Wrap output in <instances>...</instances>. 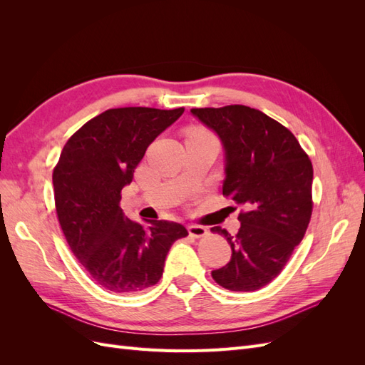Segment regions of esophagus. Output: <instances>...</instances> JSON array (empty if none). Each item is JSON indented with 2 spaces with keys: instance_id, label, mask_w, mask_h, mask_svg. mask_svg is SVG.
Here are the masks:
<instances>
[{
  "instance_id": "obj_1",
  "label": "esophagus",
  "mask_w": 365,
  "mask_h": 365,
  "mask_svg": "<svg viewBox=\"0 0 365 365\" xmlns=\"http://www.w3.org/2000/svg\"><path fill=\"white\" fill-rule=\"evenodd\" d=\"M187 230H189V235L193 236V237H202L207 235V228L202 227V225H196V224H192L187 227Z\"/></svg>"
}]
</instances>
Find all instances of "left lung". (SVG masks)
<instances>
[{
  "label": "left lung",
  "instance_id": "left-lung-1",
  "mask_svg": "<svg viewBox=\"0 0 365 365\" xmlns=\"http://www.w3.org/2000/svg\"><path fill=\"white\" fill-rule=\"evenodd\" d=\"M219 137L225 157L222 193L245 208L227 237L231 259L212 271L228 291L251 292L272 282L300 244L312 215V163L292 132L244 105L190 111Z\"/></svg>",
  "mask_w": 365,
  "mask_h": 365
}]
</instances>
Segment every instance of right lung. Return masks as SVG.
<instances>
[{"label":"right lung","mask_w":365,"mask_h":365,"mask_svg":"<svg viewBox=\"0 0 365 365\" xmlns=\"http://www.w3.org/2000/svg\"><path fill=\"white\" fill-rule=\"evenodd\" d=\"M184 113L178 109L117 108L91 118L63 146L53 172L54 202L68 245L93 280L106 291L140 292L163 275L184 225L125 216L120 192L150 143Z\"/></svg>","instance_id":"add662e5"}]
</instances>
